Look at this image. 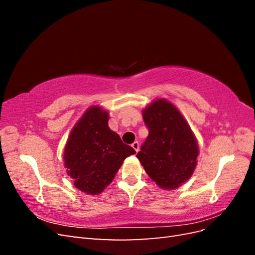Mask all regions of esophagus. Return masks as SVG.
<instances>
[{"label":"esophagus","instance_id":"esophagus-1","mask_svg":"<svg viewBox=\"0 0 255 255\" xmlns=\"http://www.w3.org/2000/svg\"><path fill=\"white\" fill-rule=\"evenodd\" d=\"M132 148L136 151V153L139 151V143H138V141H135L132 143Z\"/></svg>","mask_w":255,"mask_h":255}]
</instances>
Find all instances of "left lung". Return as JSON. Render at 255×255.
Returning <instances> with one entry per match:
<instances>
[{"label": "left lung", "mask_w": 255, "mask_h": 255, "mask_svg": "<svg viewBox=\"0 0 255 255\" xmlns=\"http://www.w3.org/2000/svg\"><path fill=\"white\" fill-rule=\"evenodd\" d=\"M142 117L149 136L136 156L157 186L176 189L196 169L197 138L181 112L166 99H156L145 106Z\"/></svg>", "instance_id": "left-lung-1"}]
</instances>
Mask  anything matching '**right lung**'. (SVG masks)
Here are the masks:
<instances>
[{"label":"right lung","instance_id":"right-lung-1","mask_svg":"<svg viewBox=\"0 0 255 255\" xmlns=\"http://www.w3.org/2000/svg\"><path fill=\"white\" fill-rule=\"evenodd\" d=\"M109 119L102 106H90L75 123L64 149L68 175L76 188L90 196L101 194L125 159L136 153L110 128Z\"/></svg>","mask_w":255,"mask_h":255}]
</instances>
